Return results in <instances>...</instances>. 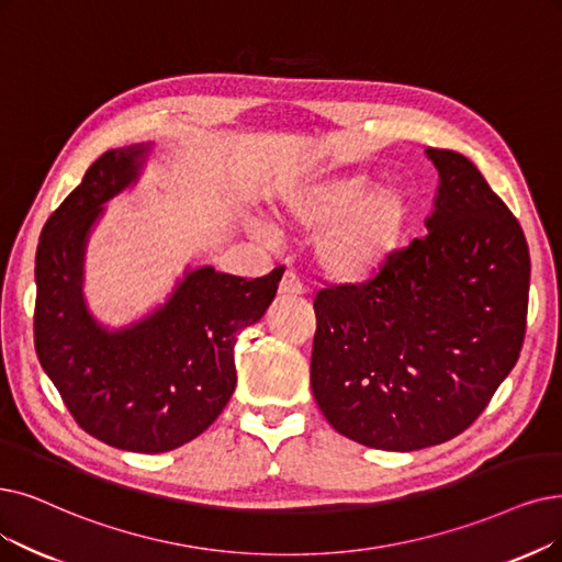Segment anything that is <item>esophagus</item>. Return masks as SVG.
<instances>
[{
    "instance_id": "1",
    "label": "esophagus",
    "mask_w": 562,
    "mask_h": 562,
    "mask_svg": "<svg viewBox=\"0 0 562 562\" xmlns=\"http://www.w3.org/2000/svg\"><path fill=\"white\" fill-rule=\"evenodd\" d=\"M279 293L285 295V297H302V295H304V285H302V281L297 279L295 272H285V274L281 277Z\"/></svg>"
}]
</instances>
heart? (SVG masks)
Here are the masks:
<instances>
[{
	"label": "heart",
	"mask_w": 562,
	"mask_h": 562,
	"mask_svg": "<svg viewBox=\"0 0 562 562\" xmlns=\"http://www.w3.org/2000/svg\"><path fill=\"white\" fill-rule=\"evenodd\" d=\"M272 214L279 228L313 233V260L329 281L367 285L406 254L415 198L394 179L373 184L367 172H318L281 187Z\"/></svg>",
	"instance_id": "obj_1"
}]
</instances>
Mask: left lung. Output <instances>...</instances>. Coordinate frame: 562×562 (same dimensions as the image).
I'll list each match as a JSON object with an SVG mask.
<instances>
[{"label":"left lung","instance_id":"1","mask_svg":"<svg viewBox=\"0 0 562 562\" xmlns=\"http://www.w3.org/2000/svg\"><path fill=\"white\" fill-rule=\"evenodd\" d=\"M426 233L380 279L321 290L311 390L341 436L413 452L465 431L519 359L530 256L519 221L463 154L426 149Z\"/></svg>","mask_w":562,"mask_h":562}]
</instances>
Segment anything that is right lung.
Instances as JSON below:
<instances>
[{"label":"right lung","mask_w":562,"mask_h":562,"mask_svg":"<svg viewBox=\"0 0 562 562\" xmlns=\"http://www.w3.org/2000/svg\"><path fill=\"white\" fill-rule=\"evenodd\" d=\"M154 143L108 149L57 207L36 249L34 346L82 429L117 450L159 454L203 434L231 401L237 334L274 302L283 269L246 281L187 265L164 302L126 325L85 297L87 244L105 205L140 182Z\"/></svg>","instance_id":"add662e5"}]
</instances>
